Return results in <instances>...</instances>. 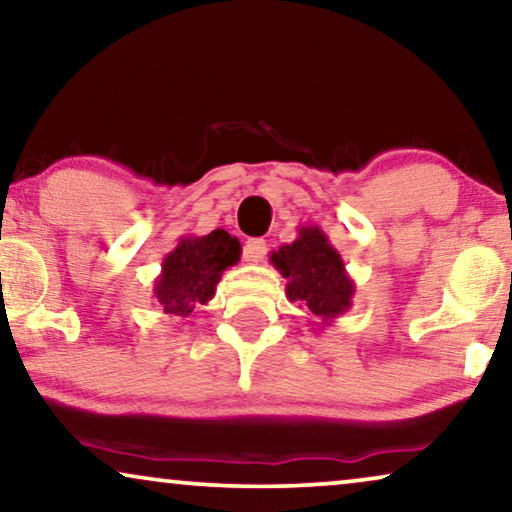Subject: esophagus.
<instances>
[{
    "mask_svg": "<svg viewBox=\"0 0 512 512\" xmlns=\"http://www.w3.org/2000/svg\"><path fill=\"white\" fill-rule=\"evenodd\" d=\"M265 254H268V244H265V240H249L247 244H244V258L251 263H261Z\"/></svg>",
    "mask_w": 512,
    "mask_h": 512,
    "instance_id": "1",
    "label": "esophagus"
}]
</instances>
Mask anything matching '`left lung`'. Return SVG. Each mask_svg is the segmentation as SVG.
Here are the masks:
<instances>
[{"instance_id":"8db88e82","label":"left lung","mask_w":512,"mask_h":512,"mask_svg":"<svg viewBox=\"0 0 512 512\" xmlns=\"http://www.w3.org/2000/svg\"><path fill=\"white\" fill-rule=\"evenodd\" d=\"M270 263L286 279V298L310 314V326H331L352 307L354 279L319 226L298 228L296 240L272 251Z\"/></svg>"}]
</instances>
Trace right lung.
Wrapping results in <instances>:
<instances>
[{
	"label": "right lung",
	"mask_w": 512,
	"mask_h": 512,
	"mask_svg": "<svg viewBox=\"0 0 512 512\" xmlns=\"http://www.w3.org/2000/svg\"><path fill=\"white\" fill-rule=\"evenodd\" d=\"M240 240L216 228L209 235H186L163 258V268L153 282V298L165 314L186 319L195 307L214 298L216 284L230 265L240 261Z\"/></svg>",
	"instance_id": "add662e5"
}]
</instances>
